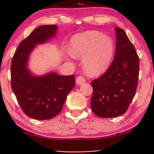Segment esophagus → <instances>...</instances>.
Instances as JSON below:
<instances>
[{
	"label": "esophagus",
	"instance_id": "1",
	"mask_svg": "<svg viewBox=\"0 0 154 154\" xmlns=\"http://www.w3.org/2000/svg\"><path fill=\"white\" fill-rule=\"evenodd\" d=\"M76 82L78 85H82L85 82V77H82V76H79V77H77V78L76 79Z\"/></svg>",
	"mask_w": 154,
	"mask_h": 154
}]
</instances>
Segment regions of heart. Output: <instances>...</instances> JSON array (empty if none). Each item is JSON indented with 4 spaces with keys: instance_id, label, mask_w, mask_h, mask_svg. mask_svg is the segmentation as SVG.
Here are the masks:
<instances>
[{
    "instance_id": "1",
    "label": "heart",
    "mask_w": 154,
    "mask_h": 154,
    "mask_svg": "<svg viewBox=\"0 0 154 154\" xmlns=\"http://www.w3.org/2000/svg\"><path fill=\"white\" fill-rule=\"evenodd\" d=\"M69 51L75 57L83 56L82 63L88 75L95 76L107 69L112 60L114 45L112 40L97 31H86L74 35Z\"/></svg>"
}]
</instances>
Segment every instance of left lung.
<instances>
[{
  "label": "left lung",
  "mask_w": 154,
  "mask_h": 154,
  "mask_svg": "<svg viewBox=\"0 0 154 154\" xmlns=\"http://www.w3.org/2000/svg\"><path fill=\"white\" fill-rule=\"evenodd\" d=\"M114 59L103 75L91 82L93 92L91 106L101 118L122 115L128 110L137 90L140 59L135 47L122 29L115 28Z\"/></svg>",
  "instance_id": "left-lung-1"
}]
</instances>
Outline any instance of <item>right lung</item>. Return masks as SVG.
<instances>
[{
    "label": "right lung",
    "mask_w": 154,
    "mask_h": 154,
    "mask_svg": "<svg viewBox=\"0 0 154 154\" xmlns=\"http://www.w3.org/2000/svg\"><path fill=\"white\" fill-rule=\"evenodd\" d=\"M57 26L43 25L19 43L11 65V85L21 109L26 116L38 120L52 119L61 112L75 85V75L50 73L35 77L26 68L28 56L35 45L54 37Z\"/></svg>",
    "instance_id": "right-lung-1"
}]
</instances>
